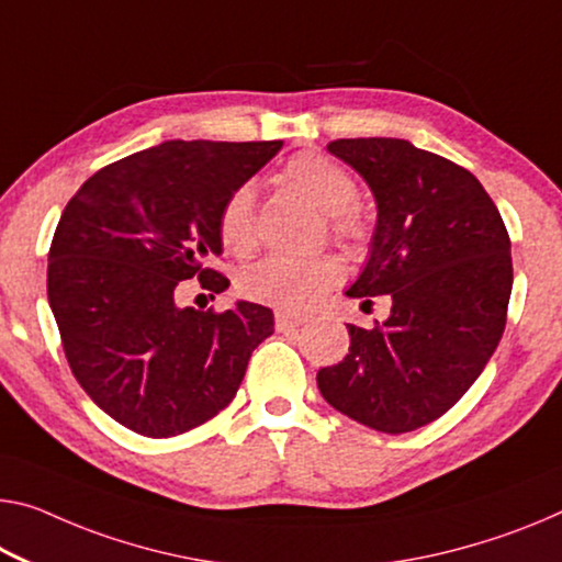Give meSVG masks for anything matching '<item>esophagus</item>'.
<instances>
[{"label":"esophagus","instance_id":"1","mask_svg":"<svg viewBox=\"0 0 562 562\" xmlns=\"http://www.w3.org/2000/svg\"><path fill=\"white\" fill-rule=\"evenodd\" d=\"M304 322H306L304 316H293V314H286V311H276V329L279 331H293Z\"/></svg>","mask_w":562,"mask_h":562}]
</instances>
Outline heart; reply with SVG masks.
I'll return each instance as SVG.
<instances>
[{
	"instance_id": "1",
	"label": "heart",
	"mask_w": 562,
	"mask_h": 562,
	"mask_svg": "<svg viewBox=\"0 0 562 562\" xmlns=\"http://www.w3.org/2000/svg\"><path fill=\"white\" fill-rule=\"evenodd\" d=\"M286 183L308 195L318 209L331 213V228L339 238L357 240L364 233L359 213L351 209L359 188L351 172L322 153H299L283 168ZM218 236L233 256H248L258 246L256 228V183H240L223 201L218 213ZM341 276L336 256H269L238 276V289L246 299L273 306L286 314L306 311Z\"/></svg>"
}]
</instances>
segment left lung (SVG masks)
<instances>
[{"mask_svg":"<svg viewBox=\"0 0 562 562\" xmlns=\"http://www.w3.org/2000/svg\"><path fill=\"white\" fill-rule=\"evenodd\" d=\"M376 201L371 254L347 296L390 293L374 329L347 324L339 364L318 369L324 400L347 417L402 435L454 407L495 353L513 291L510 236L470 170L400 137L326 145Z\"/></svg>","mask_w":562,"mask_h":562,"instance_id":"left-lung-1","label":"left lung"}]
</instances>
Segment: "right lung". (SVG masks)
Listing matches in <instances>:
<instances>
[{
  "label": "right lung",
  "instance_id": "add662e5",
  "mask_svg": "<svg viewBox=\"0 0 562 562\" xmlns=\"http://www.w3.org/2000/svg\"><path fill=\"white\" fill-rule=\"evenodd\" d=\"M281 140H168L110 162L65 205L47 296L65 357L98 407L143 437H176L226 409L271 308H180V281L221 293V205Z\"/></svg>",
  "mask_w": 562,
  "mask_h": 562
}]
</instances>
